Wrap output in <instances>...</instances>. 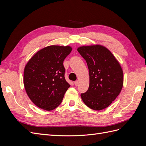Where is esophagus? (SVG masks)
Wrapping results in <instances>:
<instances>
[{"label": "esophagus", "mask_w": 146, "mask_h": 146, "mask_svg": "<svg viewBox=\"0 0 146 146\" xmlns=\"http://www.w3.org/2000/svg\"><path fill=\"white\" fill-rule=\"evenodd\" d=\"M74 84H75V85H76V86H78V80L75 81Z\"/></svg>", "instance_id": "1"}]
</instances>
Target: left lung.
Listing matches in <instances>:
<instances>
[{
	"label": "left lung",
	"mask_w": 146,
	"mask_h": 146,
	"mask_svg": "<svg viewBox=\"0 0 146 146\" xmlns=\"http://www.w3.org/2000/svg\"><path fill=\"white\" fill-rule=\"evenodd\" d=\"M86 61L89 69L90 86L81 94L83 102L94 110L105 109L116 99L123 86L121 66L107 47L96 44L77 48Z\"/></svg>",
	"instance_id": "obj_1"
}]
</instances>
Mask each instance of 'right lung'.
Wrapping results in <instances>:
<instances>
[{
    "instance_id": "right-lung-1",
    "label": "right lung",
    "mask_w": 146,
    "mask_h": 146,
    "mask_svg": "<svg viewBox=\"0 0 146 146\" xmlns=\"http://www.w3.org/2000/svg\"><path fill=\"white\" fill-rule=\"evenodd\" d=\"M69 46H49L37 52L25 65L24 85L30 99L38 107L51 111L61 103L70 87L64 78L63 61Z\"/></svg>"
}]
</instances>
